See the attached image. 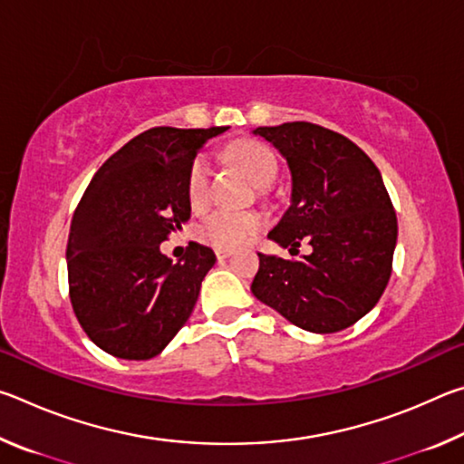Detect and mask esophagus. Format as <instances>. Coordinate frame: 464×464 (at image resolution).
I'll use <instances>...</instances> for the list:
<instances>
[{"instance_id":"1","label":"esophagus","mask_w":464,"mask_h":464,"mask_svg":"<svg viewBox=\"0 0 464 464\" xmlns=\"http://www.w3.org/2000/svg\"><path fill=\"white\" fill-rule=\"evenodd\" d=\"M215 256L217 260H227L231 256V249H215Z\"/></svg>"}]
</instances>
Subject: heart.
I'll list each match as a JSON object with an SVG mask.
<instances>
[{
    "label": "heart",
    "mask_w": 464,
    "mask_h": 464,
    "mask_svg": "<svg viewBox=\"0 0 464 464\" xmlns=\"http://www.w3.org/2000/svg\"><path fill=\"white\" fill-rule=\"evenodd\" d=\"M233 160L257 186H270L278 174V160L270 147L247 140L235 147ZM188 202L200 210L210 202V161L198 157L188 176ZM264 227V217L256 210L218 208L207 215L196 227V237L217 249H237L254 241Z\"/></svg>",
    "instance_id": "heart-1"
}]
</instances>
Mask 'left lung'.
I'll return each instance as SVG.
<instances>
[{"mask_svg":"<svg viewBox=\"0 0 464 464\" xmlns=\"http://www.w3.org/2000/svg\"><path fill=\"white\" fill-rule=\"evenodd\" d=\"M286 157L293 198L268 237L296 256H260L251 293L296 327L334 334L354 325L382 296L392 270L397 217L381 171L340 132L313 122L260 127Z\"/></svg>","mask_w":464,"mask_h":464,"instance_id":"8db88e82","label":"left lung"}]
</instances>
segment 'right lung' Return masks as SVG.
<instances>
[{"mask_svg": "<svg viewBox=\"0 0 464 464\" xmlns=\"http://www.w3.org/2000/svg\"><path fill=\"white\" fill-rule=\"evenodd\" d=\"M227 127H155L106 160L77 204L67 241L69 298L90 340L108 354L149 360L192 315L217 257L188 243L171 264L160 243L190 218L194 157Z\"/></svg>", "mask_w": 464, "mask_h": 464, "instance_id": "obj_1", "label": "right lung"}]
</instances>
